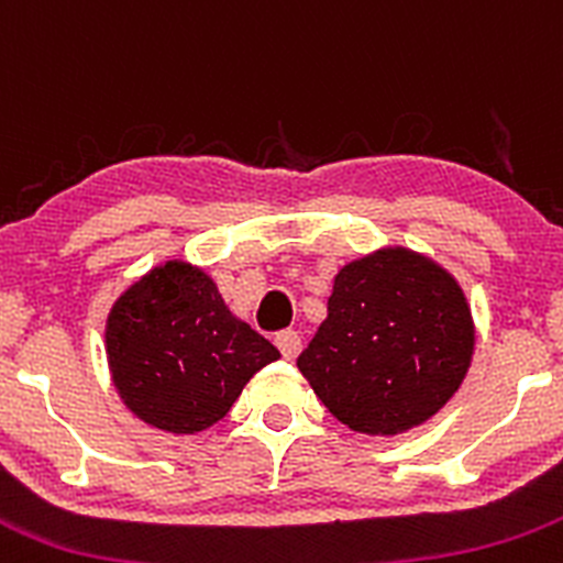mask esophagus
I'll return each instance as SVG.
<instances>
[{
  "label": "esophagus",
  "mask_w": 563,
  "mask_h": 563,
  "mask_svg": "<svg viewBox=\"0 0 563 563\" xmlns=\"http://www.w3.org/2000/svg\"><path fill=\"white\" fill-rule=\"evenodd\" d=\"M274 342H276V347L282 350L284 358L292 361L295 355L300 353V336H298V331H279V333H276Z\"/></svg>",
  "instance_id": "1"
}]
</instances>
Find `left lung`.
Masks as SVG:
<instances>
[{
  "label": "left lung",
  "instance_id": "left-lung-1",
  "mask_svg": "<svg viewBox=\"0 0 563 563\" xmlns=\"http://www.w3.org/2000/svg\"><path fill=\"white\" fill-rule=\"evenodd\" d=\"M473 342L457 279L424 254L391 246L339 271L328 317L298 355V369L350 430L399 435L454 397Z\"/></svg>",
  "mask_w": 563,
  "mask_h": 563
}]
</instances>
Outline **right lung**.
Listing matches in <instances>:
<instances>
[{"instance_id":"right-lung-1","label":"right lung","mask_w":563,"mask_h":563,"mask_svg":"<svg viewBox=\"0 0 563 563\" xmlns=\"http://www.w3.org/2000/svg\"><path fill=\"white\" fill-rule=\"evenodd\" d=\"M106 358L117 394L136 419L194 435L224 419L279 350L227 309L202 268L169 260L114 300Z\"/></svg>"}]
</instances>
